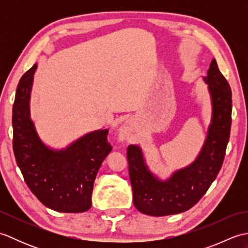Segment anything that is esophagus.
Here are the masks:
<instances>
[{
    "label": "esophagus",
    "instance_id": "34e87169",
    "mask_svg": "<svg viewBox=\"0 0 248 248\" xmlns=\"http://www.w3.org/2000/svg\"><path fill=\"white\" fill-rule=\"evenodd\" d=\"M118 139L119 140H128L130 139V128L129 125H123L119 129V132H118Z\"/></svg>",
    "mask_w": 248,
    "mask_h": 248
}]
</instances>
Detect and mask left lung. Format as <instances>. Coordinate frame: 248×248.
<instances>
[{"label": "left lung", "mask_w": 248, "mask_h": 248, "mask_svg": "<svg viewBox=\"0 0 248 248\" xmlns=\"http://www.w3.org/2000/svg\"><path fill=\"white\" fill-rule=\"evenodd\" d=\"M203 80L211 96L212 118L202 148L193 163L160 180L147 166L140 147H128L133 203L141 213L165 217L187 211L208 191L223 165L230 136L232 94L215 60Z\"/></svg>", "instance_id": "1"}]
</instances>
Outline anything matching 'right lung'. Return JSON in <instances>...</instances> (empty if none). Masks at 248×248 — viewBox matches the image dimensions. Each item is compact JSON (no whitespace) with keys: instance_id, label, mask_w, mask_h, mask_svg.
Returning a JSON list of instances; mask_svg holds the SVG:
<instances>
[{"instance_id":"obj_1","label":"right lung","mask_w":248,"mask_h":248,"mask_svg":"<svg viewBox=\"0 0 248 248\" xmlns=\"http://www.w3.org/2000/svg\"><path fill=\"white\" fill-rule=\"evenodd\" d=\"M35 64L20 78L13 107V148L25 183L39 202L54 211L85 212L92 207L93 182L112 150L108 130H96L65 149L49 148L31 118Z\"/></svg>"}]
</instances>
